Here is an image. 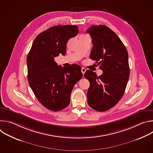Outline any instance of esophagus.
I'll return each instance as SVG.
<instances>
[{
	"label": "esophagus",
	"instance_id": "34e87169",
	"mask_svg": "<svg viewBox=\"0 0 153 153\" xmlns=\"http://www.w3.org/2000/svg\"><path fill=\"white\" fill-rule=\"evenodd\" d=\"M86 69L85 68H82V70H81V71H82V74H85V73L86 72Z\"/></svg>",
	"mask_w": 153,
	"mask_h": 153
}]
</instances>
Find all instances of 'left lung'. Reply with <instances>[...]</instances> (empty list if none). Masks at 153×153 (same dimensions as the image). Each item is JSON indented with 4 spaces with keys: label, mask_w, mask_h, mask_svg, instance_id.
Instances as JSON below:
<instances>
[{
    "label": "left lung",
    "mask_w": 153,
    "mask_h": 153,
    "mask_svg": "<svg viewBox=\"0 0 153 153\" xmlns=\"http://www.w3.org/2000/svg\"><path fill=\"white\" fill-rule=\"evenodd\" d=\"M93 44L90 59L103 71L99 77L86 70L85 77L90 85L87 93L88 103L98 111H105L121 99L129 77L127 50L117 34L106 26L93 25L87 30Z\"/></svg>",
    "instance_id": "obj_1"
}]
</instances>
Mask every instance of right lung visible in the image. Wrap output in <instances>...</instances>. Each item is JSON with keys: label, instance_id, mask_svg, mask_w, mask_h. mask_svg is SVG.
I'll list each match as a JSON object with an SVG mask.
<instances>
[{"label": "right lung", "instance_id": "add662e5", "mask_svg": "<svg viewBox=\"0 0 153 153\" xmlns=\"http://www.w3.org/2000/svg\"><path fill=\"white\" fill-rule=\"evenodd\" d=\"M78 33L76 25L52 27L35 38L28 54V83L40 103L50 110L58 111L70 104L73 87L82 77L79 65L65 68L54 60L66 54L68 40Z\"/></svg>", "mask_w": 153, "mask_h": 153}]
</instances>
